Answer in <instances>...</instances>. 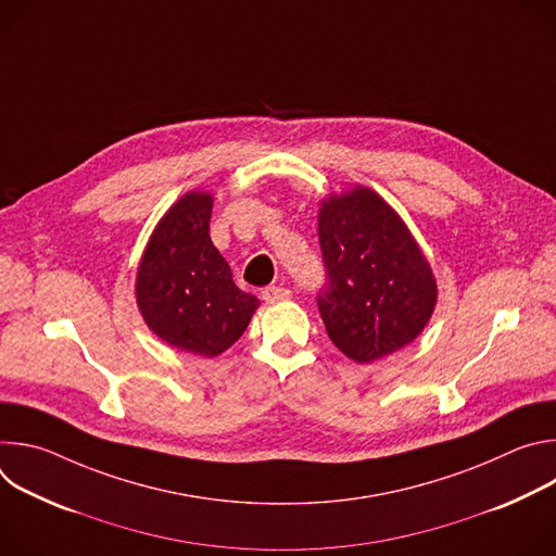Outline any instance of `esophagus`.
<instances>
[{
  "instance_id": "obj_1",
  "label": "esophagus",
  "mask_w": 556,
  "mask_h": 556,
  "mask_svg": "<svg viewBox=\"0 0 556 556\" xmlns=\"http://www.w3.org/2000/svg\"><path fill=\"white\" fill-rule=\"evenodd\" d=\"M262 296L266 303H279V301H288L292 296V292L283 286H268L262 290Z\"/></svg>"
}]
</instances>
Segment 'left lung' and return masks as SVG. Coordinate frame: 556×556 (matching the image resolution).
<instances>
[{"label":"left lung","instance_id":"left-lung-1","mask_svg":"<svg viewBox=\"0 0 556 556\" xmlns=\"http://www.w3.org/2000/svg\"><path fill=\"white\" fill-rule=\"evenodd\" d=\"M326 286L316 294L332 343L371 363L412 343L431 319L435 279L405 222L374 191L356 187L321 204Z\"/></svg>","mask_w":556,"mask_h":556}]
</instances>
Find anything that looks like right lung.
Here are the masks:
<instances>
[{"instance_id": "1", "label": "right lung", "mask_w": 556, "mask_h": 556, "mask_svg": "<svg viewBox=\"0 0 556 556\" xmlns=\"http://www.w3.org/2000/svg\"><path fill=\"white\" fill-rule=\"evenodd\" d=\"M213 198L187 193L155 226L140 260L136 299L144 324L169 345L217 356L240 339L257 296L235 286L208 235Z\"/></svg>"}]
</instances>
